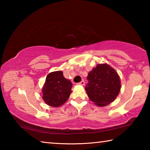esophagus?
Wrapping results in <instances>:
<instances>
[{"mask_svg": "<svg viewBox=\"0 0 150 150\" xmlns=\"http://www.w3.org/2000/svg\"><path fill=\"white\" fill-rule=\"evenodd\" d=\"M85 83V81H81L80 83H78L77 84H78V85H84Z\"/></svg>", "mask_w": 150, "mask_h": 150, "instance_id": "obj_1", "label": "esophagus"}]
</instances>
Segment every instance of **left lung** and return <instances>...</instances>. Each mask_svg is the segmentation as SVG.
<instances>
[{
  "mask_svg": "<svg viewBox=\"0 0 150 150\" xmlns=\"http://www.w3.org/2000/svg\"><path fill=\"white\" fill-rule=\"evenodd\" d=\"M85 87L90 100L104 106L115 100L120 91V81L116 71L107 64H98L88 73Z\"/></svg>",
  "mask_w": 150,
  "mask_h": 150,
  "instance_id": "obj_1",
  "label": "left lung"
}]
</instances>
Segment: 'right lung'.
Listing matches in <instances>:
<instances>
[{
  "label": "right lung",
  "instance_id": "right-lung-1",
  "mask_svg": "<svg viewBox=\"0 0 150 150\" xmlns=\"http://www.w3.org/2000/svg\"><path fill=\"white\" fill-rule=\"evenodd\" d=\"M72 86L71 82L64 77L62 71L50 73L42 88V98L49 106L59 107L69 98Z\"/></svg>",
  "mask_w": 150,
  "mask_h": 150
}]
</instances>
